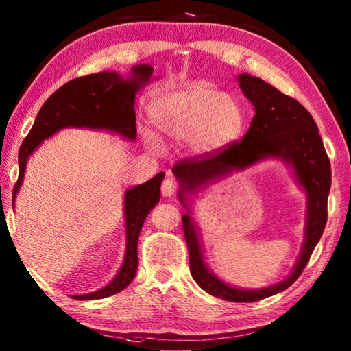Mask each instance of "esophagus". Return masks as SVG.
<instances>
[{
	"label": "esophagus",
	"instance_id": "esophagus-1",
	"mask_svg": "<svg viewBox=\"0 0 351 351\" xmlns=\"http://www.w3.org/2000/svg\"><path fill=\"white\" fill-rule=\"evenodd\" d=\"M176 191H178V182L175 180H171V178H167V180L162 181V184H161L162 196L170 197V196H173Z\"/></svg>",
	"mask_w": 351,
	"mask_h": 351
}]
</instances>
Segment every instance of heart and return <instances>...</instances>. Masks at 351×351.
Here are the masks:
<instances>
[{
  "mask_svg": "<svg viewBox=\"0 0 351 351\" xmlns=\"http://www.w3.org/2000/svg\"><path fill=\"white\" fill-rule=\"evenodd\" d=\"M156 130L171 140H187L195 154H213L240 136L244 111L232 96L208 86H191L162 95L151 107ZM154 151L158 141L145 136Z\"/></svg>",
  "mask_w": 351,
  "mask_h": 351,
  "instance_id": "1",
  "label": "heart"
}]
</instances>
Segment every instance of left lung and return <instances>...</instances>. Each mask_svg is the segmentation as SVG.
Listing matches in <instances>:
<instances>
[{"mask_svg":"<svg viewBox=\"0 0 351 351\" xmlns=\"http://www.w3.org/2000/svg\"><path fill=\"white\" fill-rule=\"evenodd\" d=\"M238 83L255 107V116L243 140L234 141L228 147H221L213 154L178 161L171 170L181 182L178 196L181 204L187 208L185 193H195L197 189L215 182L219 178L232 173L234 170H243L268 156L279 158L294 169L297 182L306 191L308 197L304 243L293 273L273 287L240 289L215 278L204 261L195 221L190 214L182 215L193 279L208 294L219 299L249 303L287 289L304 270L326 228L332 173L329 156L318 134L317 123L299 101L283 95L276 87L249 73H241Z\"/></svg>","mask_w":351,"mask_h":351,"instance_id":"left-lung-1","label":"left lung"}]
</instances>
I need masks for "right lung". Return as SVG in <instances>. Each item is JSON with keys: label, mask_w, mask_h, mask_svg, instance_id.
Wrapping results in <instances>:
<instances>
[{"label": "right lung", "mask_w": 351, "mask_h": 351, "mask_svg": "<svg viewBox=\"0 0 351 351\" xmlns=\"http://www.w3.org/2000/svg\"><path fill=\"white\" fill-rule=\"evenodd\" d=\"M154 68L149 64L134 66L130 78L117 72H99L71 80L52 93L43 104L33 128L19 149V176L13 189V202L24 181L28 156L45 138L68 126L106 130L128 140H136V110L134 99L141 87L149 83ZM162 171L152 180L136 185L125 193L126 249L121 270L108 285L83 295H72L77 300H96L121 293L130 285L137 271V241L149 211L158 204ZM14 205V204H13Z\"/></svg>", "instance_id": "add662e5"}]
</instances>
